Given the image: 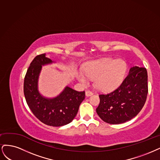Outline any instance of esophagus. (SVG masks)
<instances>
[{
    "label": "esophagus",
    "mask_w": 160,
    "mask_h": 160,
    "mask_svg": "<svg viewBox=\"0 0 160 160\" xmlns=\"http://www.w3.org/2000/svg\"><path fill=\"white\" fill-rule=\"evenodd\" d=\"M92 95H93V92H90L89 90H88V91L86 92V96L88 97V96H90Z\"/></svg>",
    "instance_id": "esophagus-1"
}]
</instances>
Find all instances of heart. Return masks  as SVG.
<instances>
[{"label":"heart","mask_w":160,"mask_h":160,"mask_svg":"<svg viewBox=\"0 0 160 160\" xmlns=\"http://www.w3.org/2000/svg\"><path fill=\"white\" fill-rule=\"evenodd\" d=\"M125 60L105 58L87 62L84 66V74L78 72V80L84 84L88 83L89 78L95 79L94 86L98 90L108 92L114 90L124 80L128 71Z\"/></svg>","instance_id":"obj_1"}]
</instances>
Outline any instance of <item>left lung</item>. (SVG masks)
Returning <instances> with one entry per match:
<instances>
[{"label":"left lung","mask_w":160,"mask_h":160,"mask_svg":"<svg viewBox=\"0 0 160 160\" xmlns=\"http://www.w3.org/2000/svg\"><path fill=\"white\" fill-rule=\"evenodd\" d=\"M148 92V72L145 68L133 66L122 84L108 94H100L96 112L110 124L132 120L141 111Z\"/></svg>","instance_id":"8db88e82"}]
</instances>
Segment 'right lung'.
<instances>
[{
  "mask_svg": "<svg viewBox=\"0 0 160 160\" xmlns=\"http://www.w3.org/2000/svg\"><path fill=\"white\" fill-rule=\"evenodd\" d=\"M53 62L46 54L36 56L24 77V94L30 110L40 122L48 126L59 127L74 120L85 98V92H78L66 86L58 96L52 98L41 94L38 79L42 67Z\"/></svg>",
  "mask_w": 160,
  "mask_h": 160,
  "instance_id": "add662e5",
  "label": "right lung"
}]
</instances>
